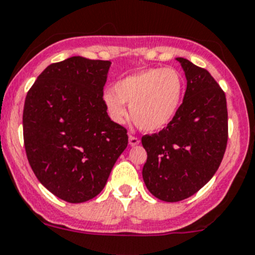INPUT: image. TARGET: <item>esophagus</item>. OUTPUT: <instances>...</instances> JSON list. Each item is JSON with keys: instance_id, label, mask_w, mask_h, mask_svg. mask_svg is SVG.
I'll use <instances>...</instances> for the list:
<instances>
[{"instance_id": "34e87169", "label": "esophagus", "mask_w": 255, "mask_h": 255, "mask_svg": "<svg viewBox=\"0 0 255 255\" xmlns=\"http://www.w3.org/2000/svg\"><path fill=\"white\" fill-rule=\"evenodd\" d=\"M129 145L130 146H135V145H138V144H139V138H137V137H134V135H129Z\"/></svg>"}]
</instances>
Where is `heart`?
Here are the masks:
<instances>
[{
    "label": "heart",
    "mask_w": 255,
    "mask_h": 255,
    "mask_svg": "<svg viewBox=\"0 0 255 255\" xmlns=\"http://www.w3.org/2000/svg\"><path fill=\"white\" fill-rule=\"evenodd\" d=\"M185 92V80L175 68H151L118 80L113 91H106L104 104L110 118L122 125L128 118L145 132L165 128L179 111Z\"/></svg>",
    "instance_id": "obj_1"
}]
</instances>
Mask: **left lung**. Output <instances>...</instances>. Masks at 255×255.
<instances>
[{"label": "left lung", "instance_id": "1", "mask_svg": "<svg viewBox=\"0 0 255 255\" xmlns=\"http://www.w3.org/2000/svg\"><path fill=\"white\" fill-rule=\"evenodd\" d=\"M186 78L184 101L174 120L153 135H144L143 180L161 201L177 202L196 194L217 171L226 151V95L205 69L176 58Z\"/></svg>", "mask_w": 255, "mask_h": 255}]
</instances>
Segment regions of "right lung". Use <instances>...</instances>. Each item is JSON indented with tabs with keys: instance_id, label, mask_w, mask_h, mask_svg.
I'll use <instances>...</instances> for the list:
<instances>
[{
	"instance_id": "1",
	"label": "right lung",
	"mask_w": 255,
	"mask_h": 255,
	"mask_svg": "<svg viewBox=\"0 0 255 255\" xmlns=\"http://www.w3.org/2000/svg\"><path fill=\"white\" fill-rule=\"evenodd\" d=\"M111 61L71 56L49 65L28 91L23 138L40 184L70 204L102 191L128 144L126 128L109 117L104 86Z\"/></svg>"
}]
</instances>
